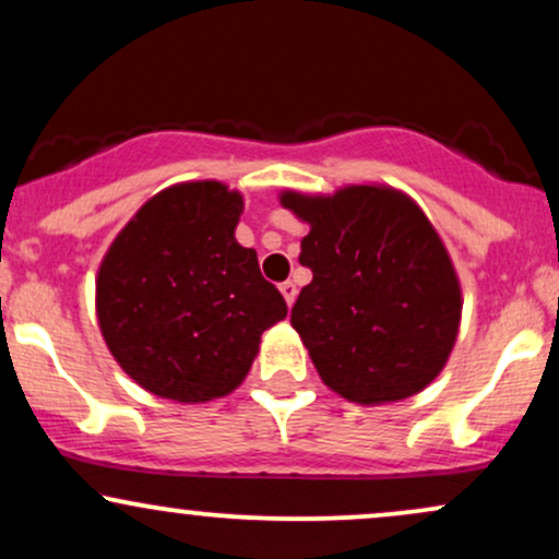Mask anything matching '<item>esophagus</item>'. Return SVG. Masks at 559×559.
<instances>
[{
  "label": "esophagus",
  "instance_id": "esophagus-1",
  "mask_svg": "<svg viewBox=\"0 0 559 559\" xmlns=\"http://www.w3.org/2000/svg\"><path fill=\"white\" fill-rule=\"evenodd\" d=\"M278 288H281V294H284L286 305L292 307V305H294V299H297V286H294L292 281H284V284H281Z\"/></svg>",
  "mask_w": 559,
  "mask_h": 559
}]
</instances>
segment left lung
<instances>
[{"label":"left lung","instance_id":"obj_1","mask_svg":"<svg viewBox=\"0 0 559 559\" xmlns=\"http://www.w3.org/2000/svg\"><path fill=\"white\" fill-rule=\"evenodd\" d=\"M310 234L299 262L312 281L292 325L323 383L357 404L418 394L444 370L457 342L463 292L426 213L391 186L333 194L284 191Z\"/></svg>","mask_w":559,"mask_h":559}]
</instances>
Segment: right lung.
Wrapping results in <instances>:
<instances>
[{
	"mask_svg": "<svg viewBox=\"0 0 559 559\" xmlns=\"http://www.w3.org/2000/svg\"><path fill=\"white\" fill-rule=\"evenodd\" d=\"M243 197L221 181L163 189L115 236L96 273V318L141 389L194 404L247 378L286 301L236 241Z\"/></svg>",
	"mask_w": 559,
	"mask_h": 559,
	"instance_id": "right-lung-1",
	"label": "right lung"
}]
</instances>
